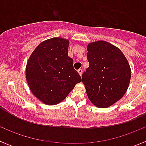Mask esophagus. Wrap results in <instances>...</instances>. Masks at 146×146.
I'll return each instance as SVG.
<instances>
[{"label":"esophagus","mask_w":146,"mask_h":146,"mask_svg":"<svg viewBox=\"0 0 146 146\" xmlns=\"http://www.w3.org/2000/svg\"><path fill=\"white\" fill-rule=\"evenodd\" d=\"M77 72H78V74H80V75H82V69H78V70H77Z\"/></svg>","instance_id":"obj_1"}]
</instances>
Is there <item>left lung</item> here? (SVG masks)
I'll return each instance as SVG.
<instances>
[{
  "label": "left lung",
  "mask_w": 146,
  "mask_h": 146,
  "mask_svg": "<svg viewBox=\"0 0 146 146\" xmlns=\"http://www.w3.org/2000/svg\"><path fill=\"white\" fill-rule=\"evenodd\" d=\"M89 67L82 75L89 100L98 108L113 105L129 85L131 69L120 49L104 41L88 44Z\"/></svg>",
  "instance_id": "1"
}]
</instances>
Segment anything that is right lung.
<instances>
[{
    "mask_svg": "<svg viewBox=\"0 0 146 146\" xmlns=\"http://www.w3.org/2000/svg\"><path fill=\"white\" fill-rule=\"evenodd\" d=\"M69 41L59 37L38 45L27 62L25 74L33 94L42 102L55 105L82 81L68 55Z\"/></svg>",
    "mask_w": 146,
    "mask_h": 146,
    "instance_id": "obj_1",
    "label": "right lung"
}]
</instances>
